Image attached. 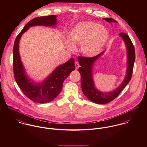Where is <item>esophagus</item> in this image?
I'll return each mask as SVG.
<instances>
[{"label":"esophagus","instance_id":"esophagus-1","mask_svg":"<svg viewBox=\"0 0 147 147\" xmlns=\"http://www.w3.org/2000/svg\"><path fill=\"white\" fill-rule=\"evenodd\" d=\"M75 67H76V69H78L80 67V64H79V63L78 62H76L75 63Z\"/></svg>","mask_w":147,"mask_h":147}]
</instances>
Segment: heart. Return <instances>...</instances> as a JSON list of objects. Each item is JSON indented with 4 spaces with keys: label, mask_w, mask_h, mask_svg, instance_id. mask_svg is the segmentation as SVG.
Masks as SVG:
<instances>
[{
    "label": "heart",
    "mask_w": 147,
    "mask_h": 147,
    "mask_svg": "<svg viewBox=\"0 0 147 147\" xmlns=\"http://www.w3.org/2000/svg\"><path fill=\"white\" fill-rule=\"evenodd\" d=\"M69 39L64 40L69 50L75 49L74 43H80V50L86 57H93L104 49L109 38V32L102 25L92 21H82L74 26L69 31Z\"/></svg>",
    "instance_id": "b5f03b06"
}]
</instances>
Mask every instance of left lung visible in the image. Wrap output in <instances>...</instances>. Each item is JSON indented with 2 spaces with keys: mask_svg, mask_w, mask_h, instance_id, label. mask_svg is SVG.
Listing matches in <instances>:
<instances>
[{
  "mask_svg": "<svg viewBox=\"0 0 147 147\" xmlns=\"http://www.w3.org/2000/svg\"><path fill=\"white\" fill-rule=\"evenodd\" d=\"M103 19L110 23L118 22L111 18H104ZM119 35L122 37L126 45L127 57V69L126 76L123 82L114 90L110 92H103L98 90L95 87L93 79V68L94 63L102 55L104 54L105 51H102L98 55L92 58L83 57H78V61L81 66L79 68V72L81 75L82 91L84 95L90 101L94 103L105 104L111 102L120 94L131 79L135 59L134 46L129 36L126 33H121Z\"/></svg>",
  "mask_w": 147,
  "mask_h": 147,
  "instance_id": "left-lung-1",
  "label": "left lung"
}]
</instances>
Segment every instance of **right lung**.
Here are the masks:
<instances>
[{"label":"right lung","instance_id":"right-lung-1","mask_svg":"<svg viewBox=\"0 0 147 147\" xmlns=\"http://www.w3.org/2000/svg\"><path fill=\"white\" fill-rule=\"evenodd\" d=\"M56 15L34 18L24 27L17 36L13 46V67L15 80L24 94L33 102L43 104L55 98L62 89L64 80L75 69L72 58L57 67L52 73L41 83H35L26 75L19 53V42L22 35L30 27L34 26H55L57 24Z\"/></svg>","mask_w":147,"mask_h":147}]
</instances>
